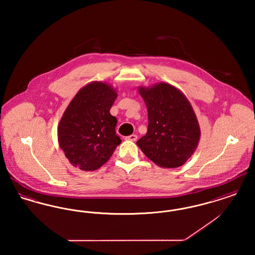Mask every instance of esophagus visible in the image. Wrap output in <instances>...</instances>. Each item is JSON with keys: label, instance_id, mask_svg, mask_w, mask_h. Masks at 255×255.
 <instances>
[{"label": "esophagus", "instance_id": "34e87169", "mask_svg": "<svg viewBox=\"0 0 255 255\" xmlns=\"http://www.w3.org/2000/svg\"><path fill=\"white\" fill-rule=\"evenodd\" d=\"M126 140H131V141H135L137 139V135L136 134H131V135H128L125 137Z\"/></svg>", "mask_w": 255, "mask_h": 255}]
</instances>
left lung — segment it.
Wrapping results in <instances>:
<instances>
[{
  "label": "left lung",
  "instance_id": "obj_1",
  "mask_svg": "<svg viewBox=\"0 0 255 255\" xmlns=\"http://www.w3.org/2000/svg\"><path fill=\"white\" fill-rule=\"evenodd\" d=\"M138 92L148 111V128L136 144L159 167L182 166L194 153L201 136L190 102L179 89L164 82L139 87Z\"/></svg>",
  "mask_w": 255,
  "mask_h": 255
}]
</instances>
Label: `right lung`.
Listing matches in <instances>:
<instances>
[{"instance_id": "add662e5", "label": "right lung", "mask_w": 255, "mask_h": 255, "mask_svg": "<svg viewBox=\"0 0 255 255\" xmlns=\"http://www.w3.org/2000/svg\"><path fill=\"white\" fill-rule=\"evenodd\" d=\"M117 97L114 88L95 81L80 89L64 112L57 129L58 142L74 167L98 169L121 144L116 134L118 120L110 114Z\"/></svg>"}]
</instances>
